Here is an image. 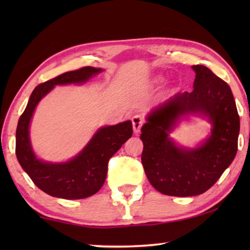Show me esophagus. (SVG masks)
<instances>
[{
	"label": "esophagus",
	"mask_w": 250,
	"mask_h": 250,
	"mask_svg": "<svg viewBox=\"0 0 250 250\" xmlns=\"http://www.w3.org/2000/svg\"><path fill=\"white\" fill-rule=\"evenodd\" d=\"M132 125H133V131H134L135 134L140 133V129H141L143 125V119L141 116L135 115L132 117Z\"/></svg>",
	"instance_id": "1"
}]
</instances>
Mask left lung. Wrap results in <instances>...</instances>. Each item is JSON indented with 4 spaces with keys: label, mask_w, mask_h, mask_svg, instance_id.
<instances>
[{
    "label": "left lung",
    "mask_w": 250,
    "mask_h": 250,
    "mask_svg": "<svg viewBox=\"0 0 250 250\" xmlns=\"http://www.w3.org/2000/svg\"><path fill=\"white\" fill-rule=\"evenodd\" d=\"M196 73L192 92L177 93L146 116L140 139L142 165L149 182L167 196L191 197L206 192L233 162L240 131L237 105L229 85L203 64ZM206 115L213 128L198 148H180L169 138L184 114Z\"/></svg>",
    "instance_id": "8db88e82"
}]
</instances>
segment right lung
Masks as SVG:
<instances>
[{
    "mask_svg": "<svg viewBox=\"0 0 250 250\" xmlns=\"http://www.w3.org/2000/svg\"><path fill=\"white\" fill-rule=\"evenodd\" d=\"M102 69L83 67L67 71L46 81L34 88L16 132V155L22 169L28 174L36 187L52 197L63 199H83L97 193L104 186L108 172L109 159L133 134L132 122L101 127L87 146L66 163H45L34 153L29 140V124L41 99L56 85L82 84Z\"/></svg>",
    "mask_w": 250,
    "mask_h": 250,
    "instance_id": "right-lung-1",
    "label": "right lung"
}]
</instances>
